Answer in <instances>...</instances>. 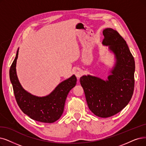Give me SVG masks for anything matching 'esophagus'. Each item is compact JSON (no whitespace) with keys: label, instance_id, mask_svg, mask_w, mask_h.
<instances>
[{"label":"esophagus","instance_id":"34e87169","mask_svg":"<svg viewBox=\"0 0 146 146\" xmlns=\"http://www.w3.org/2000/svg\"><path fill=\"white\" fill-rule=\"evenodd\" d=\"M75 75H76V77H77V78H80L81 75H82V74H83V72H82V71H81L80 69H77L76 71H75Z\"/></svg>","mask_w":146,"mask_h":146}]
</instances>
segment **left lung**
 Here are the masks:
<instances>
[{
    "label": "left lung",
    "mask_w": 146,
    "mask_h": 146,
    "mask_svg": "<svg viewBox=\"0 0 146 146\" xmlns=\"http://www.w3.org/2000/svg\"><path fill=\"white\" fill-rule=\"evenodd\" d=\"M102 44L108 46L116 59L107 80L88 75L80 81L91 111L100 117L119 113L131 101L134 90L135 61L125 40L111 28L103 31Z\"/></svg>",
    "instance_id": "obj_1"
}]
</instances>
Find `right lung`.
I'll return each instance as SVG.
<instances>
[{
  "label": "right lung",
  "mask_w": 146,
  "mask_h": 146,
  "mask_svg": "<svg viewBox=\"0 0 146 146\" xmlns=\"http://www.w3.org/2000/svg\"><path fill=\"white\" fill-rule=\"evenodd\" d=\"M18 54L19 49L9 69V78L17 104L22 111L32 119L44 123H53L63 114L68 93L77 84L76 77L73 75L62 81L47 96L32 95L23 88L17 78L16 63Z\"/></svg>",
  "instance_id": "add662e5"
}]
</instances>
